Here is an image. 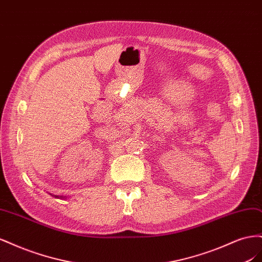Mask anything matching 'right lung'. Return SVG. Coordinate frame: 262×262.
Wrapping results in <instances>:
<instances>
[{
	"label": "right lung",
	"mask_w": 262,
	"mask_h": 262,
	"mask_svg": "<svg viewBox=\"0 0 262 262\" xmlns=\"http://www.w3.org/2000/svg\"><path fill=\"white\" fill-rule=\"evenodd\" d=\"M49 194H51V193H49ZM52 196H54V198H57V199H64V196H60V195H55V194H51Z\"/></svg>",
	"instance_id": "right-lung-1"
}]
</instances>
